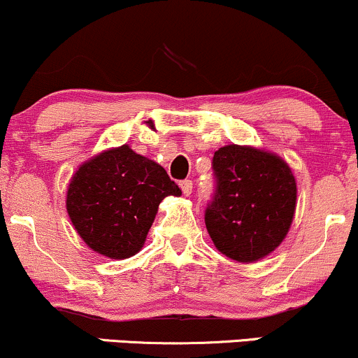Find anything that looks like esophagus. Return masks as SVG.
Here are the masks:
<instances>
[{
  "mask_svg": "<svg viewBox=\"0 0 358 358\" xmlns=\"http://www.w3.org/2000/svg\"><path fill=\"white\" fill-rule=\"evenodd\" d=\"M180 187H182L183 195L188 196L193 190V182H192V180H183V182H180Z\"/></svg>",
  "mask_w": 358,
  "mask_h": 358,
  "instance_id": "1",
  "label": "esophagus"
}]
</instances>
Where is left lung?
I'll list each match as a JSON object with an SVG mask.
<instances>
[{"mask_svg": "<svg viewBox=\"0 0 358 358\" xmlns=\"http://www.w3.org/2000/svg\"><path fill=\"white\" fill-rule=\"evenodd\" d=\"M215 192L205 225L215 247L236 262L272 253L292 225L296 183L277 155L228 145L215 152Z\"/></svg>", "mask_w": 358, "mask_h": 358, "instance_id": "1", "label": "left lung"}]
</instances>
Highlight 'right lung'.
Wrapping results in <instances>:
<instances>
[{"label": "right lung", "instance_id": "add662e5", "mask_svg": "<svg viewBox=\"0 0 358 358\" xmlns=\"http://www.w3.org/2000/svg\"><path fill=\"white\" fill-rule=\"evenodd\" d=\"M168 195L182 190L165 168L123 145L78 168L68 187L66 210L90 248L122 260L143 247Z\"/></svg>", "mask_w": 358, "mask_h": 358}]
</instances>
